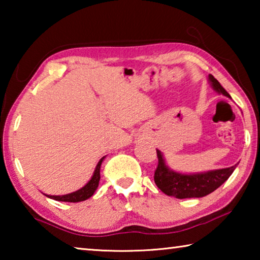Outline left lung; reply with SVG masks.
<instances>
[{
    "label": "left lung",
    "mask_w": 260,
    "mask_h": 260,
    "mask_svg": "<svg viewBox=\"0 0 260 260\" xmlns=\"http://www.w3.org/2000/svg\"><path fill=\"white\" fill-rule=\"evenodd\" d=\"M209 81L213 89L219 94L231 99V95L227 93L220 82L212 74H209ZM158 166L153 175V180L157 187L169 196L177 197V199H191V197H204L209 195L215 189L219 188L234 172L237 164L226 169L208 171L203 173L183 174L175 172L166 165L164 157L160 150L157 149Z\"/></svg>",
    "instance_id": "obj_1"
}]
</instances>
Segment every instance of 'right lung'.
<instances>
[{"mask_svg":"<svg viewBox=\"0 0 260 260\" xmlns=\"http://www.w3.org/2000/svg\"><path fill=\"white\" fill-rule=\"evenodd\" d=\"M104 159L101 158V160L99 161V164L96 165V169L94 171V174L89 181L87 182L81 189H79L77 191H73L71 193H67V195H61V196H55V195H45L49 199H52L55 201H59V202H71V203H77V202H82L86 201L94 195V192L96 189L99 187V182L101 179L100 175V170H101V165H102V161Z\"/></svg>","mask_w":260,"mask_h":260,"instance_id":"1","label":"right lung"}]
</instances>
